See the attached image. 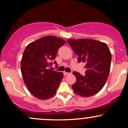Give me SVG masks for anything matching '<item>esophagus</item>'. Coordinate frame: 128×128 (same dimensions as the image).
I'll return each instance as SVG.
<instances>
[{"mask_svg": "<svg viewBox=\"0 0 128 128\" xmlns=\"http://www.w3.org/2000/svg\"><path fill=\"white\" fill-rule=\"evenodd\" d=\"M70 73H68V72H64V74L65 76L66 75H68V74H70Z\"/></svg>", "mask_w": 128, "mask_h": 128, "instance_id": "obj_1", "label": "esophagus"}]
</instances>
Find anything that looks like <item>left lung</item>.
<instances>
[{"label":"left lung","instance_id":"obj_1","mask_svg":"<svg viewBox=\"0 0 128 128\" xmlns=\"http://www.w3.org/2000/svg\"><path fill=\"white\" fill-rule=\"evenodd\" d=\"M67 42L79 56V62L86 63L85 76L73 72L76 81L72 88L76 94L90 97L102 90L109 75L111 54L106 43L88 38L69 39Z\"/></svg>","mask_w":128,"mask_h":128}]
</instances>
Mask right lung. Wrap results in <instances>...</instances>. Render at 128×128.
Returning <instances> with one entry per match:
<instances>
[{"label":"right lung","instance_id":"right-lung-1","mask_svg":"<svg viewBox=\"0 0 128 128\" xmlns=\"http://www.w3.org/2000/svg\"><path fill=\"white\" fill-rule=\"evenodd\" d=\"M66 43L55 36H46L26 46L21 60V72L29 92L39 99L56 94L63 73L49 68L56 56L59 48ZM56 64V61H54Z\"/></svg>","mask_w":128,"mask_h":128}]
</instances>
